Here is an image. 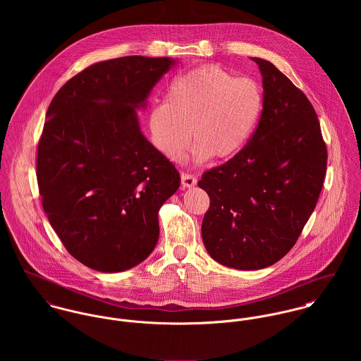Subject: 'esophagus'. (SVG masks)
<instances>
[{
	"instance_id": "1",
	"label": "esophagus",
	"mask_w": 361,
	"mask_h": 361,
	"mask_svg": "<svg viewBox=\"0 0 361 361\" xmlns=\"http://www.w3.org/2000/svg\"><path fill=\"white\" fill-rule=\"evenodd\" d=\"M182 188L183 189H188V188H193L196 186L197 183V179L195 175H190V173H182Z\"/></svg>"
}]
</instances>
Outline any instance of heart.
Masks as SVG:
<instances>
[{"label": "heart", "mask_w": 361, "mask_h": 361, "mask_svg": "<svg viewBox=\"0 0 361 361\" xmlns=\"http://www.w3.org/2000/svg\"><path fill=\"white\" fill-rule=\"evenodd\" d=\"M264 106L256 80L235 78L216 65H204L178 76L164 103L149 114V133L157 152L178 161L193 136L192 159H229L252 139Z\"/></svg>", "instance_id": "obj_1"}]
</instances>
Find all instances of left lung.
Instances as JSON below:
<instances>
[{"label":"left lung","mask_w":361,"mask_h":361,"mask_svg":"<svg viewBox=\"0 0 361 361\" xmlns=\"http://www.w3.org/2000/svg\"><path fill=\"white\" fill-rule=\"evenodd\" d=\"M252 61L264 90L257 129L240 153L199 180L211 202L202 225L208 255L245 271L267 268L295 246L319 197L328 157L305 93L269 61Z\"/></svg>","instance_id":"8db88e82"}]
</instances>
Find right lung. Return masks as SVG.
Segmentation results:
<instances>
[{
    "label": "right lung",
    "mask_w": 361,
    "mask_h": 361,
    "mask_svg": "<svg viewBox=\"0 0 361 361\" xmlns=\"http://www.w3.org/2000/svg\"><path fill=\"white\" fill-rule=\"evenodd\" d=\"M176 63L142 55L94 63L49 106L37 152L43 208L66 250L92 269H130L158 242V211L180 176L143 135L137 111Z\"/></svg>",
    "instance_id": "add662e5"
}]
</instances>
